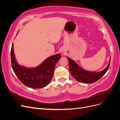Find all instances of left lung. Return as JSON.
I'll list each match as a JSON object with an SVG mask.
<instances>
[{
  "mask_svg": "<svg viewBox=\"0 0 120 120\" xmlns=\"http://www.w3.org/2000/svg\"><path fill=\"white\" fill-rule=\"evenodd\" d=\"M69 62V68L71 75L77 81L82 83H93L99 80L106 73L109 68L111 57L109 64L104 70L99 72H92L86 71L79 67L74 60L68 57Z\"/></svg>",
  "mask_w": 120,
  "mask_h": 120,
  "instance_id": "8db88e82",
  "label": "left lung"
}]
</instances>
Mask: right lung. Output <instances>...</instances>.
Returning a JSON list of instances; mask_svg holds the SVG:
<instances>
[{"instance_id":"1","label":"right lung","mask_w":120,"mask_h":120,"mask_svg":"<svg viewBox=\"0 0 120 120\" xmlns=\"http://www.w3.org/2000/svg\"><path fill=\"white\" fill-rule=\"evenodd\" d=\"M11 61L13 70L23 84L34 89L41 88L48 85L52 77L57 61L61 57L60 54L49 57L34 68H27L18 64L13 52V43L11 49Z\"/></svg>"}]
</instances>
